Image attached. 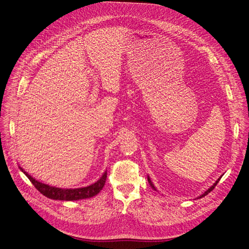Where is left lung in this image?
<instances>
[{
    "instance_id": "1",
    "label": "left lung",
    "mask_w": 249,
    "mask_h": 249,
    "mask_svg": "<svg viewBox=\"0 0 249 249\" xmlns=\"http://www.w3.org/2000/svg\"><path fill=\"white\" fill-rule=\"evenodd\" d=\"M220 178H221V177H220ZM220 178H218V180H217V181H216V182L213 184V186H211V187H210L208 190H206V191H205V192H204V193H203L201 196H198V198H200V197H203V196H206L208 193H210V192H211V191H212V190L215 188V186H216V185H217V183L219 182ZM148 182H149V184L151 185V187H152V188H153L155 191H157L156 187H155V186H154V184L152 183V181H151V179H150V177H149V176H148Z\"/></svg>"
}]
</instances>
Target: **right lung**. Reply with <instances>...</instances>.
<instances>
[{
    "label": "right lung",
    "mask_w": 249,
    "mask_h": 249,
    "mask_svg": "<svg viewBox=\"0 0 249 249\" xmlns=\"http://www.w3.org/2000/svg\"><path fill=\"white\" fill-rule=\"evenodd\" d=\"M19 168L28 177V179L32 182V184L41 194H43L49 198L56 200H78L94 196L102 190L107 178V171H105L102 177L92 185L78 189H61L41 183L37 181L35 178H33L31 175H29L25 170H23V168H21L20 166Z\"/></svg>",
    "instance_id": "add662e5"
}]
</instances>
